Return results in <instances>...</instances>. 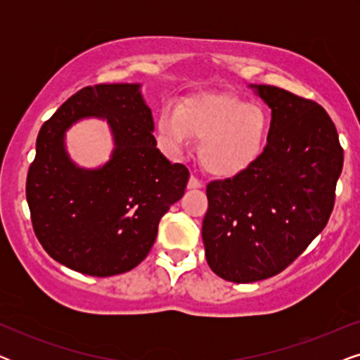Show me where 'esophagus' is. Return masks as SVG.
Segmentation results:
<instances>
[{
  "instance_id": "34e87169",
  "label": "esophagus",
  "mask_w": 360,
  "mask_h": 360,
  "mask_svg": "<svg viewBox=\"0 0 360 360\" xmlns=\"http://www.w3.org/2000/svg\"><path fill=\"white\" fill-rule=\"evenodd\" d=\"M203 186V181H201L196 175H191L188 180V188H201Z\"/></svg>"
}]
</instances>
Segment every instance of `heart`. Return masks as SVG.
Returning a JSON list of instances; mask_svg holds the SVG:
<instances>
[{
    "label": "heart",
    "mask_w": 360,
    "mask_h": 360,
    "mask_svg": "<svg viewBox=\"0 0 360 360\" xmlns=\"http://www.w3.org/2000/svg\"><path fill=\"white\" fill-rule=\"evenodd\" d=\"M159 131L176 154L188 150L193 137L201 139L205 169L218 176H236L262 155L269 116L259 103H248L233 93H198L180 103L179 110L165 108Z\"/></svg>",
    "instance_id": "heart-1"
}]
</instances>
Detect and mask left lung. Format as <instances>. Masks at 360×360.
<instances>
[{
  "label": "left lung",
  "mask_w": 360,
  "mask_h": 360,
  "mask_svg": "<svg viewBox=\"0 0 360 360\" xmlns=\"http://www.w3.org/2000/svg\"><path fill=\"white\" fill-rule=\"evenodd\" d=\"M272 110L267 146L243 174L206 186V260L234 283L274 277L328 224L344 150L316 101L272 85L255 86Z\"/></svg>",
  "instance_id": "8db88e82"
}]
</instances>
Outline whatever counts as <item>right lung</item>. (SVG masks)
I'll list each match as a JSON object with an SVG mask.
<instances>
[{
    "instance_id": "obj_1",
    "label": "right lung",
    "mask_w": 360,
    "mask_h": 360,
    "mask_svg": "<svg viewBox=\"0 0 360 360\" xmlns=\"http://www.w3.org/2000/svg\"><path fill=\"white\" fill-rule=\"evenodd\" d=\"M86 115L110 122L117 149L98 171L68 159L63 134ZM152 112L137 83H100L72 95L36 141L26 198L44 250L93 277L134 269L150 252L159 223L185 193L190 172L157 149Z\"/></svg>"
}]
</instances>
